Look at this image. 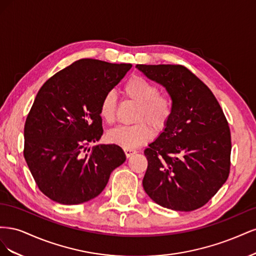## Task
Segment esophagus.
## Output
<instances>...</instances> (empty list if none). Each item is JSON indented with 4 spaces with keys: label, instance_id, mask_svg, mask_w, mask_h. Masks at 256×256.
<instances>
[{
    "label": "esophagus",
    "instance_id": "obj_1",
    "mask_svg": "<svg viewBox=\"0 0 256 256\" xmlns=\"http://www.w3.org/2000/svg\"><path fill=\"white\" fill-rule=\"evenodd\" d=\"M136 150H125V154H126L127 158L131 157V156H132V154H136Z\"/></svg>",
    "mask_w": 256,
    "mask_h": 256
}]
</instances>
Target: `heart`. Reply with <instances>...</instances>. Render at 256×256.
<instances>
[{
	"instance_id": "heart-1",
	"label": "heart",
	"mask_w": 256,
	"mask_h": 256,
	"mask_svg": "<svg viewBox=\"0 0 256 256\" xmlns=\"http://www.w3.org/2000/svg\"><path fill=\"white\" fill-rule=\"evenodd\" d=\"M124 96L138 104L134 122L129 126H118L108 132V140L125 150H134L150 142L154 131H164L171 122L174 113V100L166 92H159L158 85L134 74L122 88ZM102 120L112 124L116 116V97L113 92H106L99 106Z\"/></svg>"
}]
</instances>
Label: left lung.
I'll return each mask as SVG.
<instances>
[{"label": "left lung", "mask_w": 256, "mask_h": 256, "mask_svg": "<svg viewBox=\"0 0 256 256\" xmlns=\"http://www.w3.org/2000/svg\"><path fill=\"white\" fill-rule=\"evenodd\" d=\"M136 67L164 85L174 100L171 122L144 150L143 188L162 207L196 210L208 203L228 177L232 138L228 120L212 92L187 67Z\"/></svg>", "instance_id": "1"}]
</instances>
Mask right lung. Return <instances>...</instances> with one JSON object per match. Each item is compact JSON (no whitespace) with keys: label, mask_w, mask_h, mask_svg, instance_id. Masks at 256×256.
Wrapping results in <instances>:
<instances>
[{"label":"right lung","mask_w":256,"mask_h":256,"mask_svg":"<svg viewBox=\"0 0 256 256\" xmlns=\"http://www.w3.org/2000/svg\"><path fill=\"white\" fill-rule=\"evenodd\" d=\"M131 64L82 58L62 69L37 92L24 125L23 154L46 196L64 205L96 198L126 160L118 145L99 144V106Z\"/></svg>","instance_id":"right-lung-1"}]
</instances>
